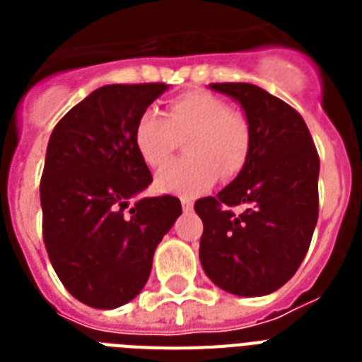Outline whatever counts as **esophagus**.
I'll return each instance as SVG.
<instances>
[{"label":"esophagus","mask_w":362,"mask_h":362,"mask_svg":"<svg viewBox=\"0 0 362 362\" xmlns=\"http://www.w3.org/2000/svg\"><path fill=\"white\" fill-rule=\"evenodd\" d=\"M182 210H184V212H192V210H193V203H192V201H189V199L182 197Z\"/></svg>","instance_id":"34e87169"}]
</instances>
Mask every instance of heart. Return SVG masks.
I'll return each mask as SVG.
<instances>
[{
	"instance_id": "b5f03b06",
	"label": "heart",
	"mask_w": 362,
	"mask_h": 362,
	"mask_svg": "<svg viewBox=\"0 0 362 362\" xmlns=\"http://www.w3.org/2000/svg\"><path fill=\"white\" fill-rule=\"evenodd\" d=\"M186 141L189 158L165 165L156 176V187L163 193L195 197L214 186L218 175H237L250 152V127L246 118L221 98L193 90L170 99L167 115L144 110L133 127V142L148 167H161Z\"/></svg>"
}]
</instances>
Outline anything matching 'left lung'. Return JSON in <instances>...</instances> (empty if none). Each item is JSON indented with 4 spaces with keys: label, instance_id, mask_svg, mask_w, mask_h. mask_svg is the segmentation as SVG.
Instances as JSON below:
<instances>
[{
    "label": "left lung",
    "instance_id": "8db88e82",
    "mask_svg": "<svg viewBox=\"0 0 362 362\" xmlns=\"http://www.w3.org/2000/svg\"><path fill=\"white\" fill-rule=\"evenodd\" d=\"M209 88L242 107L250 152L229 186L195 203L204 226L199 259L220 289L261 297L291 280L308 252L320 212V158L303 116L281 99L247 82Z\"/></svg>",
    "mask_w": 362,
    "mask_h": 362
}]
</instances>
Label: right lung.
Returning <instances> with one entry per match:
<instances>
[{
	"label": "right lung",
	"instance_id": "right-lung-1",
	"mask_svg": "<svg viewBox=\"0 0 362 362\" xmlns=\"http://www.w3.org/2000/svg\"><path fill=\"white\" fill-rule=\"evenodd\" d=\"M167 90L98 88L48 141L39 187L42 238L65 289L92 308H118L142 291L156 247L182 214L176 197H141L152 175L133 142L136 118Z\"/></svg>",
	"mask_w": 362,
	"mask_h": 362
}]
</instances>
